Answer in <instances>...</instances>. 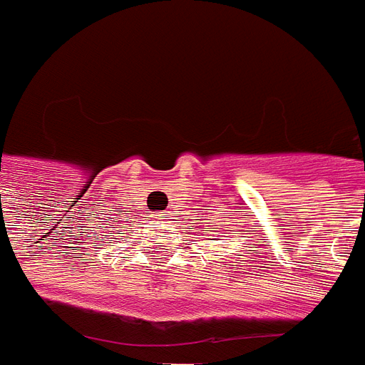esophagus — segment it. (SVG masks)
Masks as SVG:
<instances>
[{"label": "esophagus", "instance_id": "esophagus-1", "mask_svg": "<svg viewBox=\"0 0 365 365\" xmlns=\"http://www.w3.org/2000/svg\"><path fill=\"white\" fill-rule=\"evenodd\" d=\"M158 220H160V222H168V220H170V214H168V212H162V214H158Z\"/></svg>", "mask_w": 365, "mask_h": 365}]
</instances>
